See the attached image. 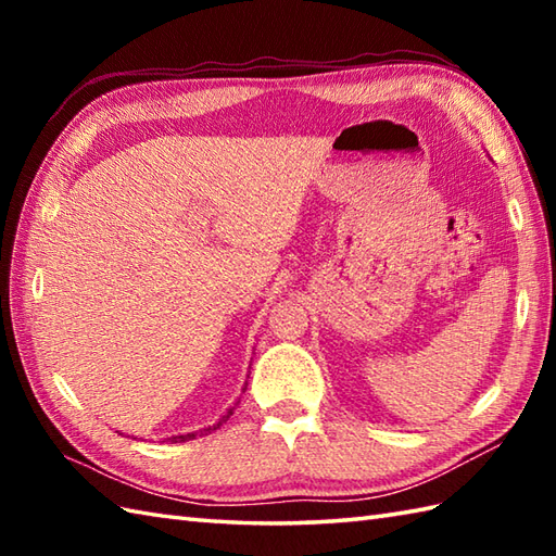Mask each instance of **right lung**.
<instances>
[{
  "label": "right lung",
  "mask_w": 556,
  "mask_h": 556,
  "mask_svg": "<svg viewBox=\"0 0 556 556\" xmlns=\"http://www.w3.org/2000/svg\"><path fill=\"white\" fill-rule=\"evenodd\" d=\"M245 387H248V380H245L243 389H245ZM236 404H239V401H236ZM233 408H236V406H231L227 413H224V416H222V418H219L215 425H210V428H203V430H200V434H205V432L217 430L222 422H227V420H229V416H231V413H233ZM195 434H198V432H188V434H174V437H167V440H169L172 444H176V442H188V440H195Z\"/></svg>",
  "instance_id": "1"
}]
</instances>
